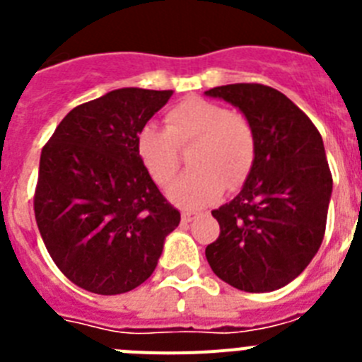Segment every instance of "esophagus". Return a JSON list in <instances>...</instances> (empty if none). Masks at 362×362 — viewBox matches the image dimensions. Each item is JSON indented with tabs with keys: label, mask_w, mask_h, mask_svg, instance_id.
Listing matches in <instances>:
<instances>
[{
	"label": "esophagus",
	"mask_w": 362,
	"mask_h": 362,
	"mask_svg": "<svg viewBox=\"0 0 362 362\" xmlns=\"http://www.w3.org/2000/svg\"><path fill=\"white\" fill-rule=\"evenodd\" d=\"M197 212H183L181 214V217H183V223H190L192 219H196Z\"/></svg>",
	"instance_id": "esophagus-1"
}]
</instances>
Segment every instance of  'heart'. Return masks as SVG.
Returning a JSON list of instances; mask_svg holds the SVG:
<instances>
[{"label":"heart","instance_id":"1","mask_svg":"<svg viewBox=\"0 0 362 362\" xmlns=\"http://www.w3.org/2000/svg\"><path fill=\"white\" fill-rule=\"evenodd\" d=\"M194 143V170L170 188V199L185 209H201L216 201L225 187H238L254 161V132L248 121L209 99H185L168 112L166 129L145 124L136 139L137 153L159 187H168L177 175L179 146Z\"/></svg>","mask_w":362,"mask_h":362}]
</instances>
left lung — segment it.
<instances>
[{
	"instance_id": "left-lung-1",
	"label": "left lung",
	"mask_w": 362,
	"mask_h": 362,
	"mask_svg": "<svg viewBox=\"0 0 362 362\" xmlns=\"http://www.w3.org/2000/svg\"><path fill=\"white\" fill-rule=\"evenodd\" d=\"M241 110L254 132V161L241 192L212 210L221 226L206 246L219 279L264 293L296 279L325 238L332 174L319 130L279 90L257 83L210 88Z\"/></svg>"
}]
</instances>
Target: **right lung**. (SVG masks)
Wrapping results in <instances>:
<instances>
[{"instance_id": "right-lung-1", "label": "right lung", "mask_w": 362, "mask_h": 362, "mask_svg": "<svg viewBox=\"0 0 362 362\" xmlns=\"http://www.w3.org/2000/svg\"><path fill=\"white\" fill-rule=\"evenodd\" d=\"M172 90L117 88L63 117L41 150L34 212L57 268L116 296L145 283L181 214L166 203L136 139Z\"/></svg>"}]
</instances>
